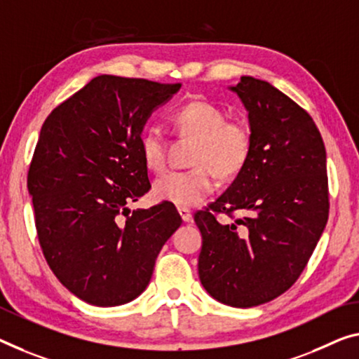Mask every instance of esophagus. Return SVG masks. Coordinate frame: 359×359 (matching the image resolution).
I'll use <instances>...</instances> for the list:
<instances>
[{
  "label": "esophagus",
  "instance_id": "esophagus-1",
  "mask_svg": "<svg viewBox=\"0 0 359 359\" xmlns=\"http://www.w3.org/2000/svg\"><path fill=\"white\" fill-rule=\"evenodd\" d=\"M178 213H180V217H181V219H183L184 223H189V222H192V213H191L189 208H186V207H178Z\"/></svg>",
  "mask_w": 359,
  "mask_h": 359
}]
</instances>
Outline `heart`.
<instances>
[{
	"instance_id": "heart-1",
	"label": "heart",
	"mask_w": 359,
	"mask_h": 359,
	"mask_svg": "<svg viewBox=\"0 0 359 359\" xmlns=\"http://www.w3.org/2000/svg\"><path fill=\"white\" fill-rule=\"evenodd\" d=\"M178 136L194 140L189 170H173L154 183V196L176 207H194L212 194L219 178H233L245 167L252 152V130L242 120H231L223 107L208 101H191L170 115ZM141 158L151 172L167 165V141L156 126L140 135Z\"/></svg>"
}]
</instances>
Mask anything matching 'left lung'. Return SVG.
Masks as SVG:
<instances>
[{"label": "left lung", "instance_id": "obj_1", "mask_svg": "<svg viewBox=\"0 0 359 359\" xmlns=\"http://www.w3.org/2000/svg\"><path fill=\"white\" fill-rule=\"evenodd\" d=\"M229 90L249 112L252 152L228 189L194 215L198 278L215 300L250 308L292 287L326 228V147L310 114L268 81L241 76ZM237 210L245 217L216 219Z\"/></svg>", "mask_w": 359, "mask_h": 359}]
</instances>
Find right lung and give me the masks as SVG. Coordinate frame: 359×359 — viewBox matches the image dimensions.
Returning <instances> with one entry per match:
<instances>
[{
    "label": "right lung",
    "mask_w": 359,
    "mask_h": 359,
    "mask_svg": "<svg viewBox=\"0 0 359 359\" xmlns=\"http://www.w3.org/2000/svg\"><path fill=\"white\" fill-rule=\"evenodd\" d=\"M180 88L99 75L41 126L27 176L38 241L60 284L90 305L136 299L183 223L167 202L128 210L151 189L141 131Z\"/></svg>",
    "instance_id": "1"
}]
</instances>
